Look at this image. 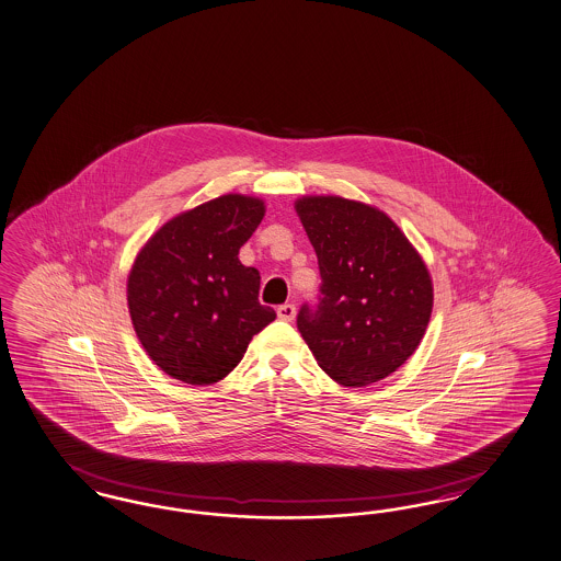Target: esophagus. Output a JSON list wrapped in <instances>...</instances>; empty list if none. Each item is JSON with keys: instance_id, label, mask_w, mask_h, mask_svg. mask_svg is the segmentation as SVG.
<instances>
[{"instance_id": "esophagus-1", "label": "esophagus", "mask_w": 561, "mask_h": 561, "mask_svg": "<svg viewBox=\"0 0 561 561\" xmlns=\"http://www.w3.org/2000/svg\"><path fill=\"white\" fill-rule=\"evenodd\" d=\"M277 317H279L282 321H291V319L296 317V307H294L291 302H286V305L277 307Z\"/></svg>"}]
</instances>
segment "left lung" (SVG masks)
I'll return each mask as SVG.
<instances>
[{"mask_svg":"<svg viewBox=\"0 0 561 561\" xmlns=\"http://www.w3.org/2000/svg\"><path fill=\"white\" fill-rule=\"evenodd\" d=\"M317 254V307L296 325L319 367L342 386L388 378L426 334L434 290L426 263L376 206L340 196L294 204Z\"/></svg>","mask_w":561,"mask_h":561,"instance_id":"8db88e82","label":"left lung"}]
</instances>
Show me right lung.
<instances>
[{"label":"right lung","instance_id":"1","mask_svg":"<svg viewBox=\"0 0 561 561\" xmlns=\"http://www.w3.org/2000/svg\"><path fill=\"white\" fill-rule=\"evenodd\" d=\"M265 202L225 194L162 225L135 256L127 302L148 357L175 380L208 386L242 360L275 311L259 302L261 275L238 259Z\"/></svg>","mask_w":561,"mask_h":561}]
</instances>
